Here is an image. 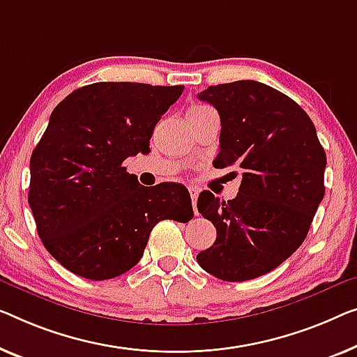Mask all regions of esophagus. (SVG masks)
Instances as JSON below:
<instances>
[{"label":"esophagus","mask_w":357,"mask_h":357,"mask_svg":"<svg viewBox=\"0 0 357 357\" xmlns=\"http://www.w3.org/2000/svg\"><path fill=\"white\" fill-rule=\"evenodd\" d=\"M199 192H200L199 188H195V185H189V194H190V199H192V206H194L195 215L199 213L197 211V199H199Z\"/></svg>","instance_id":"1"}]
</instances>
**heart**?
I'll use <instances>...</instances> for the list:
<instances>
[{
    "label": "heart",
    "instance_id": "1",
    "mask_svg": "<svg viewBox=\"0 0 357 357\" xmlns=\"http://www.w3.org/2000/svg\"><path fill=\"white\" fill-rule=\"evenodd\" d=\"M205 110H210V107H206V105H200V104L190 105L189 110H188V119H189V116H192V115L202 114V112H205Z\"/></svg>",
    "mask_w": 357,
    "mask_h": 357
}]
</instances>
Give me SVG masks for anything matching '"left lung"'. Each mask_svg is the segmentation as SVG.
I'll return each instance as SVG.
<instances>
[{
	"mask_svg": "<svg viewBox=\"0 0 357 357\" xmlns=\"http://www.w3.org/2000/svg\"><path fill=\"white\" fill-rule=\"evenodd\" d=\"M221 119L216 168L242 169L236 199L202 192L197 208L216 227V241L197 255L206 273L250 280L278 268L301 245L324 199L326 151L310 116L268 84L241 82L199 94Z\"/></svg>",
	"mask_w": 357,
	"mask_h": 357,
	"instance_id": "left-lung-1",
	"label": "left lung"
}]
</instances>
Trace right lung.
I'll return each mask as SVG.
<instances>
[{"label":"right lung","instance_id":"add662e5","mask_svg":"<svg viewBox=\"0 0 357 357\" xmlns=\"http://www.w3.org/2000/svg\"><path fill=\"white\" fill-rule=\"evenodd\" d=\"M183 89L100 82L52 110L30 158L29 205L43 245L73 274L114 279L139 263L158 221L192 220L184 185L146 188L121 167L151 151L153 128Z\"/></svg>","mask_w":357,"mask_h":357}]
</instances>
